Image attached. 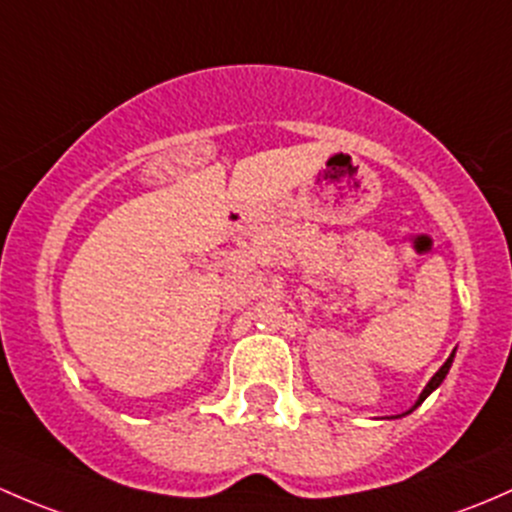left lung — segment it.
Listing matches in <instances>:
<instances>
[{"label":"left lung","mask_w":512,"mask_h":512,"mask_svg":"<svg viewBox=\"0 0 512 512\" xmlns=\"http://www.w3.org/2000/svg\"><path fill=\"white\" fill-rule=\"evenodd\" d=\"M453 352H456V350H453ZM453 352H451V357H449V360H446V362H444V365H441V370H439V372H436V374H434V377H431V379H429V384H426V387H424V392H421V394H419V399H416V404H414V407H412V409H416V407H419V404H421V402H424V399H426V397H429V394H431V392H434V389H436V387H439V384H441V382H444V379H446V374H449V370H451V362H453ZM412 409H409V412H412ZM409 412H407V414H409Z\"/></svg>","instance_id":"obj_1"}]
</instances>
